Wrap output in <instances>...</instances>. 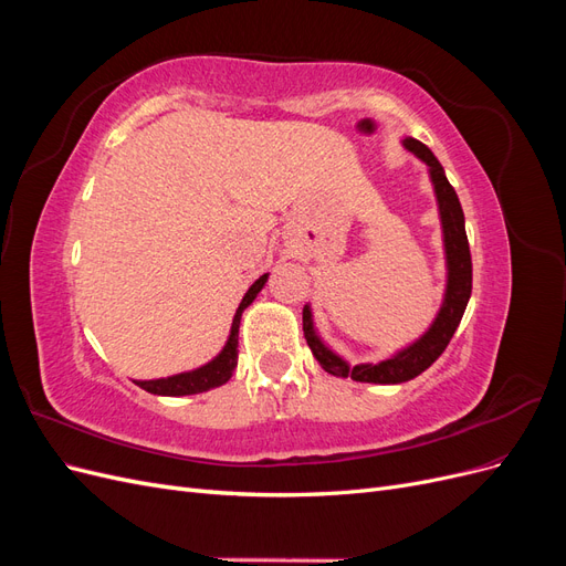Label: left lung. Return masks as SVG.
<instances>
[{
	"label": "left lung",
	"mask_w": 566,
	"mask_h": 566,
	"mask_svg": "<svg viewBox=\"0 0 566 566\" xmlns=\"http://www.w3.org/2000/svg\"><path fill=\"white\" fill-rule=\"evenodd\" d=\"M403 146L413 150L420 160L430 165V175L434 181V191L439 200L441 224H443V243H447V262H449V285H447V300H443L441 312L432 328L427 331L416 345L399 352L394 358H387L382 364H364V366H347L339 356H335L314 333L312 312L304 306L302 312V331L310 345L312 354L321 368L337 378H352L356 382H378V385H399L406 380H413L416 375L430 368L437 358L449 347V342L458 328V323L465 314L468 300L472 295V256L470 243L465 233V214H462L460 200L455 196V188L449 184L443 175L441 163L434 158V153L418 139H406Z\"/></svg>",
	"instance_id": "left-lung-1"
}]
</instances>
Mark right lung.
<instances>
[{"label": "right lung", "mask_w": 566, "mask_h": 566, "mask_svg": "<svg viewBox=\"0 0 566 566\" xmlns=\"http://www.w3.org/2000/svg\"><path fill=\"white\" fill-rule=\"evenodd\" d=\"M264 283H266V273L250 285L241 306L235 310L227 347L221 349V354L214 358V361H210L208 366H202L198 370H191V373L172 375V378H163V380H146V382H136V385L150 394H160V397H186V394L208 391L212 387L229 382L231 373L238 364V328H241V314L248 304H252V300L264 287Z\"/></svg>", "instance_id": "1"}]
</instances>
